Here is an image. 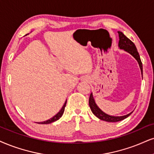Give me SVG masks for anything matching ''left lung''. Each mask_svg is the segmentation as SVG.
<instances>
[{
    "label": "left lung",
    "mask_w": 154,
    "mask_h": 154,
    "mask_svg": "<svg viewBox=\"0 0 154 154\" xmlns=\"http://www.w3.org/2000/svg\"><path fill=\"white\" fill-rule=\"evenodd\" d=\"M118 33H119V48L120 49H123V50L128 52V54H130L136 60H137L138 65H139L140 69H141V75L142 76H143V66H142L141 58H140V56L139 54H138V52L137 49H136L135 44H134L130 39H128L122 32L118 31ZM88 103L92 113H94L96 117L100 119V120L107 121V122H117V121H122L123 119H126L127 117L129 116L133 113L132 111L128 113V114L121 116H114L107 114V113H104L101 109H100L99 107L97 106V104L96 103L92 93L90 95Z\"/></svg>",
    "instance_id": "1"
}]
</instances>
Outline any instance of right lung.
Returning a JSON list of instances; mask_svg holds the SVG:
<instances>
[{
    "label": "right lung",
    "mask_w": 154,
    "mask_h": 154,
    "mask_svg": "<svg viewBox=\"0 0 154 154\" xmlns=\"http://www.w3.org/2000/svg\"><path fill=\"white\" fill-rule=\"evenodd\" d=\"M66 103H67V100H66L65 103H64V104H63V106H62L61 109H60V111H58V113H57L54 116L51 118V119H48V120L45 121H42V122H38V123H40V124H48V123H51L53 122H55V121H56L57 120H58V119H59L62 116L63 114V112H64V110H65Z\"/></svg>",
    "instance_id": "right-lung-1"
}]
</instances>
